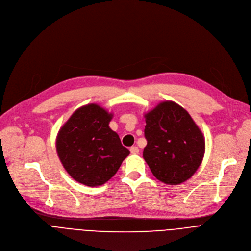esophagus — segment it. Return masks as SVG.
Segmentation results:
<instances>
[{"label":"esophagus","instance_id":"1","mask_svg":"<svg viewBox=\"0 0 251 251\" xmlns=\"http://www.w3.org/2000/svg\"><path fill=\"white\" fill-rule=\"evenodd\" d=\"M130 152H131V154H134V155L139 154V148H138V147H136V146L131 147V148H130Z\"/></svg>","mask_w":251,"mask_h":251}]
</instances>
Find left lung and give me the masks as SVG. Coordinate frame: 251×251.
Masks as SVG:
<instances>
[{"label": "left lung", "instance_id": "obj_1", "mask_svg": "<svg viewBox=\"0 0 251 251\" xmlns=\"http://www.w3.org/2000/svg\"><path fill=\"white\" fill-rule=\"evenodd\" d=\"M147 146L143 151L153 175L162 183L180 185L201 164L204 137L182 106L164 101L145 114Z\"/></svg>", "mask_w": 251, "mask_h": 251}]
</instances>
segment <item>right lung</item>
<instances>
[{"instance_id": "add662e5", "label": "right lung", "mask_w": 251, "mask_h": 251, "mask_svg": "<svg viewBox=\"0 0 251 251\" xmlns=\"http://www.w3.org/2000/svg\"><path fill=\"white\" fill-rule=\"evenodd\" d=\"M112 117L98 104H87L75 110L57 134L59 160L82 185L97 187L108 182L130 154L109 127Z\"/></svg>"}]
</instances>
